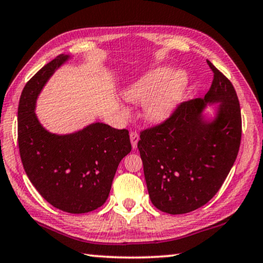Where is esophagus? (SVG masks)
<instances>
[{"label":"esophagus","instance_id":"1","mask_svg":"<svg viewBox=\"0 0 263 263\" xmlns=\"http://www.w3.org/2000/svg\"><path fill=\"white\" fill-rule=\"evenodd\" d=\"M139 139H140V136H139L138 133H136V132H132V133H130V141H132V146H133V148L138 147Z\"/></svg>","mask_w":263,"mask_h":263}]
</instances>
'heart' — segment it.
Instances as JSON below:
<instances>
[{
    "label": "heart",
    "mask_w": 263,
    "mask_h": 263,
    "mask_svg": "<svg viewBox=\"0 0 263 263\" xmlns=\"http://www.w3.org/2000/svg\"><path fill=\"white\" fill-rule=\"evenodd\" d=\"M187 85L182 71L172 73L170 67H158L148 72L125 91L128 102L144 105L143 116L148 122L165 121L181 100Z\"/></svg>",
    "instance_id": "obj_1"
}]
</instances>
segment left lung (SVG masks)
Returning a JSON list of instances; mask_svg holds the SVG:
<instances>
[{
  "instance_id": "obj_1",
  "label": "left lung",
  "mask_w": 263,
  "mask_h": 263,
  "mask_svg": "<svg viewBox=\"0 0 263 263\" xmlns=\"http://www.w3.org/2000/svg\"><path fill=\"white\" fill-rule=\"evenodd\" d=\"M214 81L204 98L184 102L168 119L140 133L138 148L153 205L171 215L187 214L214 197L237 158L242 136L239 102L231 82L208 60ZM220 103L216 119L202 117Z\"/></svg>"
}]
</instances>
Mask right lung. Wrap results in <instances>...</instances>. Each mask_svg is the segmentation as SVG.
<instances>
[{"label":"right lung","instance_id":"1","mask_svg":"<svg viewBox=\"0 0 263 263\" xmlns=\"http://www.w3.org/2000/svg\"><path fill=\"white\" fill-rule=\"evenodd\" d=\"M68 55L60 54L37 71L22 90L17 109V142L25 172L49 204L85 214L108 199L119 163L130 153L127 129L92 123L68 135L47 132L34 112L36 98Z\"/></svg>","mask_w":263,"mask_h":263}]
</instances>
